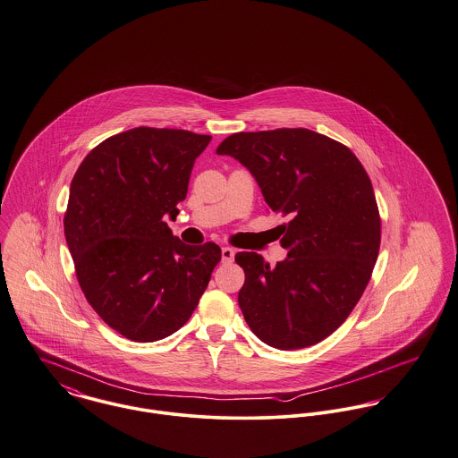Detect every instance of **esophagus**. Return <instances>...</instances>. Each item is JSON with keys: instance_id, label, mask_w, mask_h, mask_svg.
I'll use <instances>...</instances> for the list:
<instances>
[{"instance_id": "esophagus-1", "label": "esophagus", "mask_w": 458, "mask_h": 458, "mask_svg": "<svg viewBox=\"0 0 458 458\" xmlns=\"http://www.w3.org/2000/svg\"><path fill=\"white\" fill-rule=\"evenodd\" d=\"M221 258H223L225 263H230V261H233V258H235V251H233L232 248L225 246V248H221Z\"/></svg>"}]
</instances>
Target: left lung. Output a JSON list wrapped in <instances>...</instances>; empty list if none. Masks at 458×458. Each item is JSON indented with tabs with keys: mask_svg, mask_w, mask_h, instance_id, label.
<instances>
[{
	"mask_svg": "<svg viewBox=\"0 0 458 458\" xmlns=\"http://www.w3.org/2000/svg\"><path fill=\"white\" fill-rule=\"evenodd\" d=\"M216 153L244 165L288 251L270 267L235 254L246 281L239 305L254 335L276 350L312 346L337 330L360 301L379 253L381 221L367 172L346 146L305 128L235 133Z\"/></svg>",
	"mask_w": 458,
	"mask_h": 458,
	"instance_id": "left-lung-1",
	"label": "left lung"
}]
</instances>
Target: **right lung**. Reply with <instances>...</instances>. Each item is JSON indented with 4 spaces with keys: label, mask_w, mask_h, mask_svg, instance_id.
Segmentation results:
<instances>
[{
    "label": "right lung",
    "mask_w": 458,
    "mask_h": 458,
    "mask_svg": "<svg viewBox=\"0 0 458 458\" xmlns=\"http://www.w3.org/2000/svg\"><path fill=\"white\" fill-rule=\"evenodd\" d=\"M210 135L133 128L84 157L70 186L64 237L79 284L103 321L135 343L179 330L197 309L221 250L172 235L195 159Z\"/></svg>",
    "instance_id": "1"
}]
</instances>
